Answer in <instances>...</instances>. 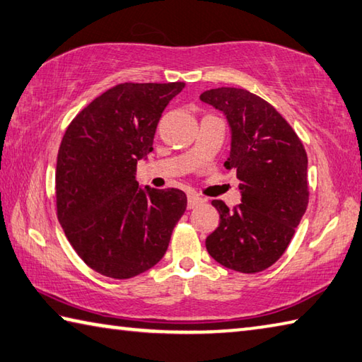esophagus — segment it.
I'll return each instance as SVG.
<instances>
[{
    "label": "esophagus",
    "instance_id": "esophagus-1",
    "mask_svg": "<svg viewBox=\"0 0 362 362\" xmlns=\"http://www.w3.org/2000/svg\"><path fill=\"white\" fill-rule=\"evenodd\" d=\"M202 204V199L196 193H188V209H194Z\"/></svg>",
    "mask_w": 362,
    "mask_h": 362
}]
</instances>
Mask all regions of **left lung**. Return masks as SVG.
<instances>
[{
  "label": "left lung",
  "mask_w": 362,
  "mask_h": 362,
  "mask_svg": "<svg viewBox=\"0 0 362 362\" xmlns=\"http://www.w3.org/2000/svg\"><path fill=\"white\" fill-rule=\"evenodd\" d=\"M199 98L226 115L231 152L225 166L235 169L242 194L233 210L212 201L220 225L206 239V248L228 269L261 272L285 253L305 214V148L274 106L248 90L212 88Z\"/></svg>",
  "instance_id": "1"
}]
</instances>
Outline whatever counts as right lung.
<instances>
[{
  "mask_svg": "<svg viewBox=\"0 0 362 362\" xmlns=\"http://www.w3.org/2000/svg\"><path fill=\"white\" fill-rule=\"evenodd\" d=\"M185 87L118 83L76 115L57 158V215L76 253L93 271L131 279L166 253L187 209L182 189H142L137 161L153 150L164 107Z\"/></svg>",
  "mask_w": 362,
  "mask_h": 362,
  "instance_id": "1",
  "label": "right lung"
}]
</instances>
